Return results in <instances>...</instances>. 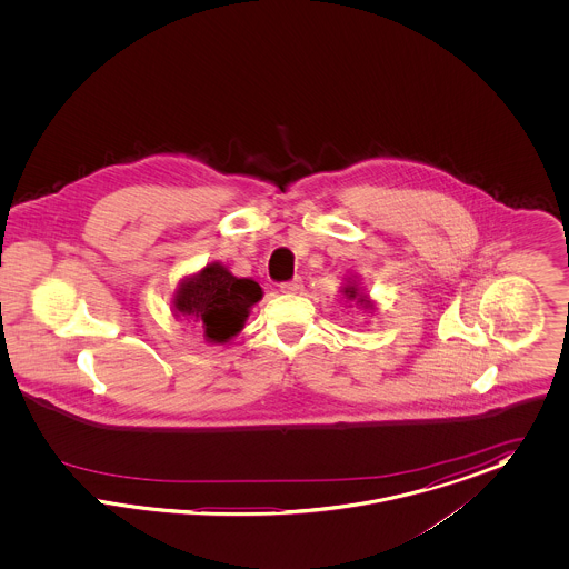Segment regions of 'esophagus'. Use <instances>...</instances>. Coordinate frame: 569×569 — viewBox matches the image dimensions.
<instances>
[{
    "label": "esophagus",
    "instance_id": "1",
    "mask_svg": "<svg viewBox=\"0 0 569 569\" xmlns=\"http://www.w3.org/2000/svg\"><path fill=\"white\" fill-rule=\"evenodd\" d=\"M279 288H281V292H288V295H297V292H301V290H303V281H301V279H292V281H286V283H281Z\"/></svg>",
    "mask_w": 569,
    "mask_h": 569
}]
</instances>
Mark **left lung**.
Here are the masks:
<instances>
[{
    "mask_svg": "<svg viewBox=\"0 0 569 569\" xmlns=\"http://www.w3.org/2000/svg\"><path fill=\"white\" fill-rule=\"evenodd\" d=\"M342 297L349 301V303H356V306H360L365 312H373L376 310V303H373V299L362 290V286H360V281L358 279H349L345 286H342Z\"/></svg>",
    "mask_w": 569,
    "mask_h": 569,
    "instance_id": "1",
    "label": "left lung"
}]
</instances>
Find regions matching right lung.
Returning a JSON list of instances; mask_svg holds the SVG:
<instances>
[{
    "label": "right lung",
    "instance_id": "1",
    "mask_svg": "<svg viewBox=\"0 0 569 569\" xmlns=\"http://www.w3.org/2000/svg\"><path fill=\"white\" fill-rule=\"evenodd\" d=\"M263 297L259 283L249 277H236L220 261H211L188 274L172 299V312L202 329L211 345H227L236 338L251 308Z\"/></svg>",
    "mask_w": 569,
    "mask_h": 569
}]
</instances>
